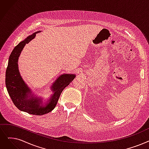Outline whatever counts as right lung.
<instances>
[{"mask_svg": "<svg viewBox=\"0 0 149 149\" xmlns=\"http://www.w3.org/2000/svg\"><path fill=\"white\" fill-rule=\"evenodd\" d=\"M37 31L25 40L19 42L13 50L10 56L8 66L6 70L5 84L9 95L19 110L34 115L47 114L56 107L61 93L75 77V74H63L59 77L52 86L54 94L52 95L46 106H43L41 100L33 97L30 94V91L25 85L19 74L17 61L25 44H28L35 36Z\"/></svg>", "mask_w": 149, "mask_h": 149, "instance_id": "right-lung-1", "label": "right lung"}]
</instances>
